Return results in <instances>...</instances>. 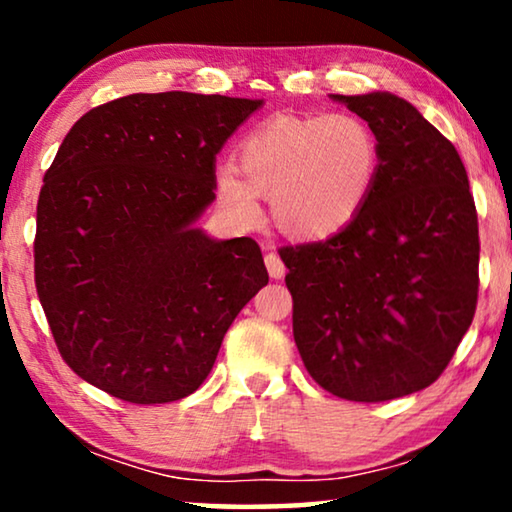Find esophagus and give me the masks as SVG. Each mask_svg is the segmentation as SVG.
<instances>
[{
    "label": "esophagus",
    "mask_w": 512,
    "mask_h": 512,
    "mask_svg": "<svg viewBox=\"0 0 512 512\" xmlns=\"http://www.w3.org/2000/svg\"><path fill=\"white\" fill-rule=\"evenodd\" d=\"M265 265H268V272H270L272 279H282L286 275V268H284L282 258H279L275 251L265 254Z\"/></svg>",
    "instance_id": "obj_1"
}]
</instances>
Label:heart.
<instances>
[{
    "instance_id": "obj_1",
    "label": "heart",
    "mask_w": 512,
    "mask_h": 512,
    "mask_svg": "<svg viewBox=\"0 0 512 512\" xmlns=\"http://www.w3.org/2000/svg\"><path fill=\"white\" fill-rule=\"evenodd\" d=\"M380 167V139L361 116H275L244 137L240 170L221 167L216 193L244 226H256L261 195H270L272 216L284 233L319 240L359 216Z\"/></svg>"
}]
</instances>
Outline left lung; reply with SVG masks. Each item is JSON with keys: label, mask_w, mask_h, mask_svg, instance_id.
Here are the masks:
<instances>
[{"label": "left lung", "mask_w": 512, "mask_h": 512, "mask_svg": "<svg viewBox=\"0 0 512 512\" xmlns=\"http://www.w3.org/2000/svg\"><path fill=\"white\" fill-rule=\"evenodd\" d=\"M333 100L380 139V177L349 226L279 256L307 373L333 396L380 403L436 382L471 326L478 212L454 144L410 102Z\"/></svg>", "instance_id": "obj_1"}]
</instances>
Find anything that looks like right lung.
I'll return each instance as SVG.
<instances>
[{
  "mask_svg": "<svg viewBox=\"0 0 512 512\" xmlns=\"http://www.w3.org/2000/svg\"><path fill=\"white\" fill-rule=\"evenodd\" d=\"M261 104L135 93L62 139L37 202L34 284L81 380L137 405L205 382L268 270L251 237L212 240L193 223L216 198V153Z\"/></svg>",
  "mask_w": 512,
  "mask_h": 512,
  "instance_id": "right-lung-1",
  "label": "right lung"
}]
</instances>
